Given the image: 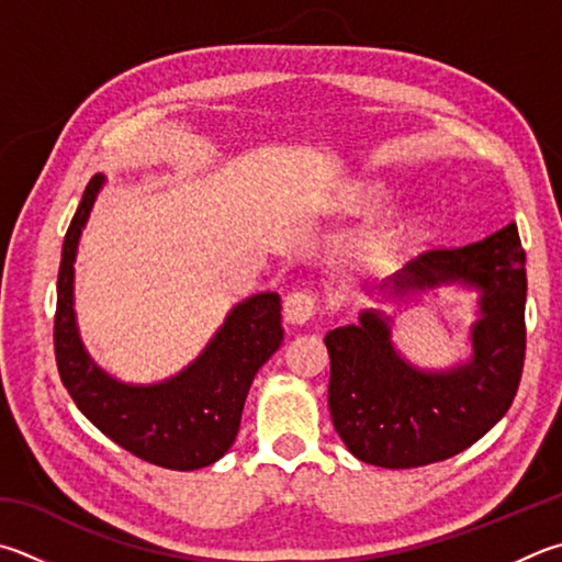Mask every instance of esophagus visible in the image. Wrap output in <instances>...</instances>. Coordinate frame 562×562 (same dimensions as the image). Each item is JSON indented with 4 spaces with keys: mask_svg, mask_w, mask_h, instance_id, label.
Wrapping results in <instances>:
<instances>
[{
    "mask_svg": "<svg viewBox=\"0 0 562 562\" xmlns=\"http://www.w3.org/2000/svg\"><path fill=\"white\" fill-rule=\"evenodd\" d=\"M314 294L307 290H300V292H292L288 294V300H284V319L290 324H304L312 319L314 314Z\"/></svg>",
    "mask_w": 562,
    "mask_h": 562,
    "instance_id": "1",
    "label": "esophagus"
}]
</instances>
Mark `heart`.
<instances>
[{
	"label": "heart",
	"instance_id": "heart-1",
	"mask_svg": "<svg viewBox=\"0 0 562 562\" xmlns=\"http://www.w3.org/2000/svg\"><path fill=\"white\" fill-rule=\"evenodd\" d=\"M387 206V193L381 189H371L366 193V209L371 211H383ZM423 228H425V216L423 213H403V216H397L391 228L385 231V238H383V248L385 250H403L415 243L417 238L423 236Z\"/></svg>",
	"mask_w": 562,
	"mask_h": 562
}]
</instances>
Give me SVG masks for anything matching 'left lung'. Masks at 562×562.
<instances>
[{
    "instance_id": "obj_1",
    "label": "left lung",
    "mask_w": 562,
    "mask_h": 562,
    "mask_svg": "<svg viewBox=\"0 0 562 562\" xmlns=\"http://www.w3.org/2000/svg\"><path fill=\"white\" fill-rule=\"evenodd\" d=\"M440 288L476 294L472 353L450 369H420L393 344V316L371 307L324 336L329 411L366 464L442 462L492 430L512 407L526 356V252L516 223L454 250H432L383 280L375 302H407Z\"/></svg>"
}]
</instances>
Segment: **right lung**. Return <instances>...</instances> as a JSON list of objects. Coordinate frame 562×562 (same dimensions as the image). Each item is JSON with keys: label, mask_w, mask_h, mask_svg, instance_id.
<instances>
[{"label": "right lung", "mask_w": 562, "mask_h": 562, "mask_svg": "<svg viewBox=\"0 0 562 562\" xmlns=\"http://www.w3.org/2000/svg\"><path fill=\"white\" fill-rule=\"evenodd\" d=\"M105 177L90 179L64 238L56 300V363L78 411L122 450L165 469L209 467L236 442L255 373L282 344L278 292L233 304L226 319L189 366L157 383L110 375L80 339L74 300L76 255Z\"/></svg>", "instance_id": "right-lung-1"}]
</instances>
